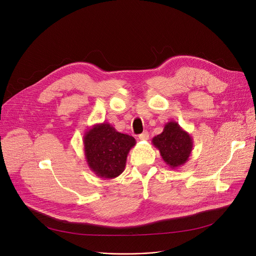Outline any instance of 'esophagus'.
<instances>
[{
    "instance_id": "obj_1",
    "label": "esophagus",
    "mask_w": 256,
    "mask_h": 256,
    "mask_svg": "<svg viewBox=\"0 0 256 256\" xmlns=\"http://www.w3.org/2000/svg\"><path fill=\"white\" fill-rule=\"evenodd\" d=\"M138 138H140V140H148V133L146 131V132L140 134Z\"/></svg>"
}]
</instances>
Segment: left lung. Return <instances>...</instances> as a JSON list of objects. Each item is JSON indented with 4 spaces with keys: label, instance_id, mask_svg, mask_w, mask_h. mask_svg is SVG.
<instances>
[{
    "label": "left lung",
    "instance_id": "obj_1",
    "mask_svg": "<svg viewBox=\"0 0 256 256\" xmlns=\"http://www.w3.org/2000/svg\"><path fill=\"white\" fill-rule=\"evenodd\" d=\"M152 144L159 150L162 159L172 170L184 165L193 148L191 135L174 121L165 124L163 131L153 138Z\"/></svg>",
    "mask_w": 256,
    "mask_h": 256
}]
</instances>
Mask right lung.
I'll list each match as a JSON object with an SVG mask.
<instances>
[{"label":"right lung","instance_id":"right-lung-1","mask_svg":"<svg viewBox=\"0 0 256 256\" xmlns=\"http://www.w3.org/2000/svg\"><path fill=\"white\" fill-rule=\"evenodd\" d=\"M135 144L134 138L118 132L110 124H96L84 135L88 166L99 178H114L124 172L128 153Z\"/></svg>","mask_w":256,"mask_h":256}]
</instances>
